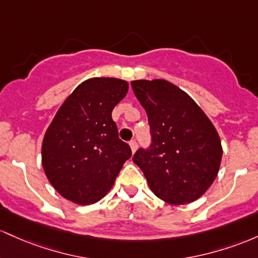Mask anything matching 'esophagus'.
Listing matches in <instances>:
<instances>
[{
	"label": "esophagus",
	"instance_id": "esophagus-1",
	"mask_svg": "<svg viewBox=\"0 0 258 258\" xmlns=\"http://www.w3.org/2000/svg\"><path fill=\"white\" fill-rule=\"evenodd\" d=\"M129 146H130V149H132V152H133V153H134L135 151H137V149H138V144H137V141H135V140L130 141V143H129Z\"/></svg>",
	"mask_w": 258,
	"mask_h": 258
}]
</instances>
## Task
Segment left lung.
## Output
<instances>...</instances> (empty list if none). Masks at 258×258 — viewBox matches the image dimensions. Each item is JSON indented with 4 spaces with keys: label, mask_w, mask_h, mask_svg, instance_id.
I'll list each match as a JSON object with an SVG mask.
<instances>
[{
    "label": "left lung",
    "mask_w": 258,
    "mask_h": 258,
    "mask_svg": "<svg viewBox=\"0 0 258 258\" xmlns=\"http://www.w3.org/2000/svg\"><path fill=\"white\" fill-rule=\"evenodd\" d=\"M151 128L149 150L133 157L151 191L170 205L196 201L215 181L223 147L215 125L189 95L164 79L134 80Z\"/></svg>",
    "instance_id": "obj_1"
}]
</instances>
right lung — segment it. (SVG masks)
Returning a JSON list of instances; mask_svg holds the SVG:
<instances>
[{
	"label": "right lung",
	"instance_id": "1",
	"mask_svg": "<svg viewBox=\"0 0 258 258\" xmlns=\"http://www.w3.org/2000/svg\"><path fill=\"white\" fill-rule=\"evenodd\" d=\"M128 89V82L117 78L85 80L66 98L46 130L42 168L56 191L74 204L100 201L132 156L112 119Z\"/></svg>",
	"mask_w": 258,
	"mask_h": 258
}]
</instances>
